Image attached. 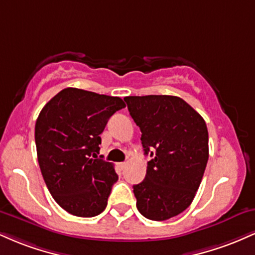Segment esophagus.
<instances>
[{
    "instance_id": "1",
    "label": "esophagus",
    "mask_w": 255,
    "mask_h": 255,
    "mask_svg": "<svg viewBox=\"0 0 255 255\" xmlns=\"http://www.w3.org/2000/svg\"><path fill=\"white\" fill-rule=\"evenodd\" d=\"M126 166H127V163H119V168L121 169V170H124V169L126 168Z\"/></svg>"
}]
</instances>
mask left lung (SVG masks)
<instances>
[{"label": "left lung", "instance_id": "1", "mask_svg": "<svg viewBox=\"0 0 255 255\" xmlns=\"http://www.w3.org/2000/svg\"><path fill=\"white\" fill-rule=\"evenodd\" d=\"M150 154L145 180L134 184L136 207L151 221H165L192 204L209 159V133L204 119L175 96L125 98Z\"/></svg>", "mask_w": 255, "mask_h": 255}]
</instances>
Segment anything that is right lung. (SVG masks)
<instances>
[{
  "label": "right lung",
  "instance_id": "obj_1",
  "mask_svg": "<svg viewBox=\"0 0 255 255\" xmlns=\"http://www.w3.org/2000/svg\"><path fill=\"white\" fill-rule=\"evenodd\" d=\"M125 107L120 97L68 87L38 116L34 140L40 171L52 198L71 215L95 217L107 207L119 176L96 153L108 120Z\"/></svg>",
  "mask_w": 255,
  "mask_h": 255
}]
</instances>
